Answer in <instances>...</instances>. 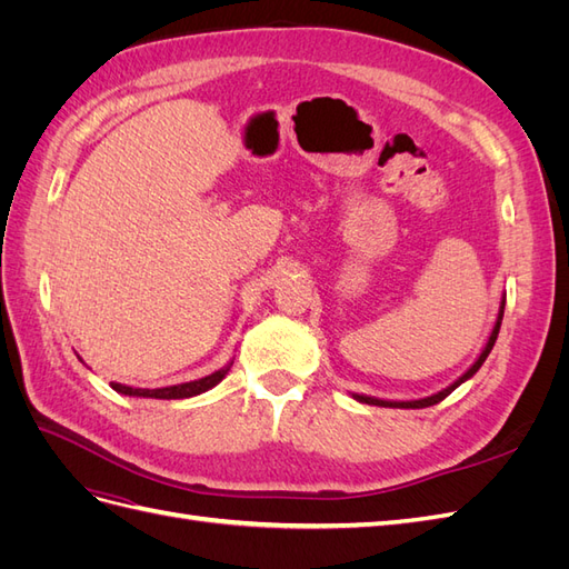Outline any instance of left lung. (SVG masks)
Returning <instances> with one entry per match:
<instances>
[{"instance_id":"8db88e82","label":"left lung","mask_w":569,"mask_h":569,"mask_svg":"<svg viewBox=\"0 0 569 569\" xmlns=\"http://www.w3.org/2000/svg\"><path fill=\"white\" fill-rule=\"evenodd\" d=\"M503 308H506V295L501 297V306H498L496 322H493V327H491V332H489V339H487V343H485V349H481V353L477 356L475 363H472L468 370H465L456 382H451L449 387H446V389H441V391H437V393H432V396H425V399H412V401H389V399H377V396H366V393H351V399H356V401H360V403H368V406H382V408H427V406H435V403L443 401L446 396H449L451 391H456L462 382H468L470 377L481 368V363H485L487 356L491 353L493 343H496V337H498V330H501Z\"/></svg>"}]
</instances>
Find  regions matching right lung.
Masks as SVG:
<instances>
[{
	"instance_id": "obj_1",
	"label": "right lung",
	"mask_w": 569,
	"mask_h": 569,
	"mask_svg": "<svg viewBox=\"0 0 569 569\" xmlns=\"http://www.w3.org/2000/svg\"><path fill=\"white\" fill-rule=\"evenodd\" d=\"M82 360V358H80ZM232 368V360L228 366H222L220 370L201 377V380H192V382H182V385H173V387H161V389H137V387H128V385H118L111 382L113 391L123 393V396H137V399H189V396H197L213 389L216 385H220L226 380V375Z\"/></svg>"
}]
</instances>
